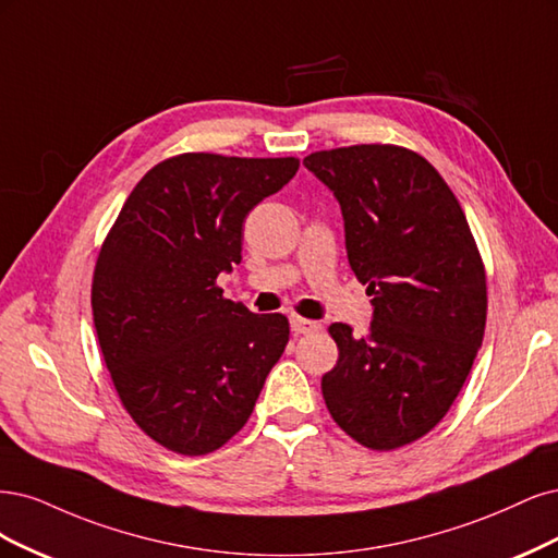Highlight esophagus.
Returning a JSON list of instances; mask_svg holds the SVG:
<instances>
[{
  "instance_id": "obj_1",
  "label": "esophagus",
  "mask_w": 558,
  "mask_h": 558,
  "mask_svg": "<svg viewBox=\"0 0 558 558\" xmlns=\"http://www.w3.org/2000/svg\"><path fill=\"white\" fill-rule=\"evenodd\" d=\"M290 327H292V331H294L296 336H299V333H313V331H319V329H322L319 322L305 319V317H301V315H292V317H290Z\"/></svg>"
}]
</instances>
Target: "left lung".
I'll use <instances>...</instances> for the list:
<instances>
[{
	"label": "left lung",
	"instance_id": "8db88e82",
	"mask_svg": "<svg viewBox=\"0 0 558 558\" xmlns=\"http://www.w3.org/2000/svg\"><path fill=\"white\" fill-rule=\"evenodd\" d=\"M303 165L340 204L354 276L373 322L329 327L336 366L322 377L333 422L387 452L426 436L454 403L487 325V276L469 220L428 161L401 146L319 150Z\"/></svg>",
	"mask_w": 558,
	"mask_h": 558
}]
</instances>
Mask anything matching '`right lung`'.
<instances>
[{"instance_id":"obj_1","label":"right lung","mask_w":558,"mask_h":558,"mask_svg":"<svg viewBox=\"0 0 558 558\" xmlns=\"http://www.w3.org/2000/svg\"><path fill=\"white\" fill-rule=\"evenodd\" d=\"M299 171L296 157L185 153L124 202L93 278V315L118 397L143 434L185 457L245 426L290 340L284 315L222 296L245 215Z\"/></svg>"}]
</instances>
